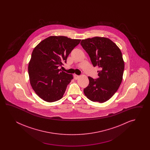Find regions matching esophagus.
Wrapping results in <instances>:
<instances>
[{"mask_svg": "<svg viewBox=\"0 0 150 150\" xmlns=\"http://www.w3.org/2000/svg\"><path fill=\"white\" fill-rule=\"evenodd\" d=\"M74 76H75V79L76 80L78 79L80 77L79 76H78V75H76V74Z\"/></svg>", "mask_w": 150, "mask_h": 150, "instance_id": "1", "label": "esophagus"}]
</instances>
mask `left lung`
I'll return each instance as SVG.
<instances>
[{
  "mask_svg": "<svg viewBox=\"0 0 150 150\" xmlns=\"http://www.w3.org/2000/svg\"><path fill=\"white\" fill-rule=\"evenodd\" d=\"M80 45L89 55L93 65L98 67V78L88 76L85 95L93 102L103 103L110 99L120 86L125 62L121 50L108 38L94 37L82 40Z\"/></svg>",
  "mask_w": 150,
  "mask_h": 150,
  "instance_id": "8db88e82",
  "label": "left lung"
}]
</instances>
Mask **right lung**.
Wrapping results in <instances>:
<instances>
[{"label":"right lung","mask_w":150,"mask_h":150,"mask_svg":"<svg viewBox=\"0 0 150 150\" xmlns=\"http://www.w3.org/2000/svg\"><path fill=\"white\" fill-rule=\"evenodd\" d=\"M80 41L51 36L34 49L28 64L29 76L33 89L40 98L48 102L62 98L74 77L58 67L67 63L69 54Z\"/></svg>","instance_id":"obj_1"}]
</instances>
